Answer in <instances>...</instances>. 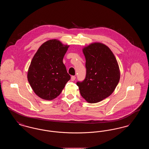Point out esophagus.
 Instances as JSON below:
<instances>
[{
  "instance_id": "34e87169",
  "label": "esophagus",
  "mask_w": 149,
  "mask_h": 149,
  "mask_svg": "<svg viewBox=\"0 0 149 149\" xmlns=\"http://www.w3.org/2000/svg\"><path fill=\"white\" fill-rule=\"evenodd\" d=\"M75 78L76 77H75V76H72L71 77V80L72 81H74L75 80Z\"/></svg>"
}]
</instances>
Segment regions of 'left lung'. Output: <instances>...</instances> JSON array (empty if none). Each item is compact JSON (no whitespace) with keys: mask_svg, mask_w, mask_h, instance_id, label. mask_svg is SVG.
<instances>
[{"mask_svg":"<svg viewBox=\"0 0 149 149\" xmlns=\"http://www.w3.org/2000/svg\"><path fill=\"white\" fill-rule=\"evenodd\" d=\"M86 60V77L77 82L82 97L95 103L113 92L120 79L117 61L110 49L103 43H92L83 49Z\"/></svg>","mask_w":149,"mask_h":149,"instance_id":"8db88e82","label":"left lung"}]
</instances>
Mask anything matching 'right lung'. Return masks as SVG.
Here are the masks:
<instances>
[{
    "instance_id": "obj_1",
    "label": "right lung",
    "mask_w": 149,
    "mask_h": 149,
    "mask_svg": "<svg viewBox=\"0 0 149 149\" xmlns=\"http://www.w3.org/2000/svg\"><path fill=\"white\" fill-rule=\"evenodd\" d=\"M69 47L56 39L50 40L43 43L34 55L27 79L40 98L47 100L56 98L70 79L63 62Z\"/></svg>"
}]
</instances>
